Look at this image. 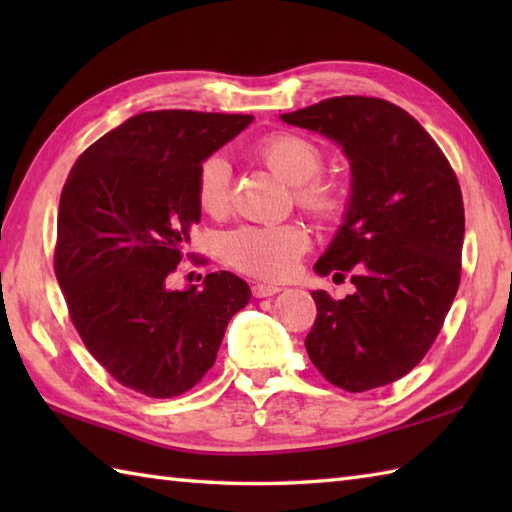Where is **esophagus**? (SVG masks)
<instances>
[{
	"instance_id": "obj_1",
	"label": "esophagus",
	"mask_w": 512,
	"mask_h": 512,
	"mask_svg": "<svg viewBox=\"0 0 512 512\" xmlns=\"http://www.w3.org/2000/svg\"><path fill=\"white\" fill-rule=\"evenodd\" d=\"M250 290H253V297H255V299H264V297L277 295V292H279L281 288H279V286H270V284H255Z\"/></svg>"
}]
</instances>
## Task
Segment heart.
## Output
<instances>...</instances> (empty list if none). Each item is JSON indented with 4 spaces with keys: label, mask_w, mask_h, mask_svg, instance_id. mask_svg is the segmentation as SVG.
<instances>
[{
    "label": "heart",
    "mask_w": 512,
    "mask_h": 512,
    "mask_svg": "<svg viewBox=\"0 0 512 512\" xmlns=\"http://www.w3.org/2000/svg\"><path fill=\"white\" fill-rule=\"evenodd\" d=\"M264 165L295 189V200L317 220H332L341 211V191L334 182L319 178L321 149L295 134L266 136L257 145ZM198 204L204 213L220 217L231 204V167L222 156L206 158L198 171ZM308 233L299 224L242 226L224 237V259L239 273L257 279H281L295 268L308 250Z\"/></svg>",
    "instance_id": "1"
}]
</instances>
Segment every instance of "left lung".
Masks as SVG:
<instances>
[{
  "label": "left lung",
  "instance_id": "1",
  "mask_svg": "<svg viewBox=\"0 0 512 512\" xmlns=\"http://www.w3.org/2000/svg\"><path fill=\"white\" fill-rule=\"evenodd\" d=\"M281 121L336 140L352 165L343 226L314 270L352 273L356 290L312 292L310 361L352 394L394 383L429 352L460 286L458 176L416 118L374 96H334Z\"/></svg>",
  "mask_w": 512,
  "mask_h": 512
}]
</instances>
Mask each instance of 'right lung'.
<instances>
[{
	"instance_id": "obj_1",
	"label": "right lung",
	"mask_w": 512,
	"mask_h": 512,
	"mask_svg": "<svg viewBox=\"0 0 512 512\" xmlns=\"http://www.w3.org/2000/svg\"><path fill=\"white\" fill-rule=\"evenodd\" d=\"M248 114H136L83 151L63 184L54 273L88 352L149 398L198 385L226 325L250 299L228 270L169 290L200 222L202 162L250 125Z\"/></svg>"
}]
</instances>
